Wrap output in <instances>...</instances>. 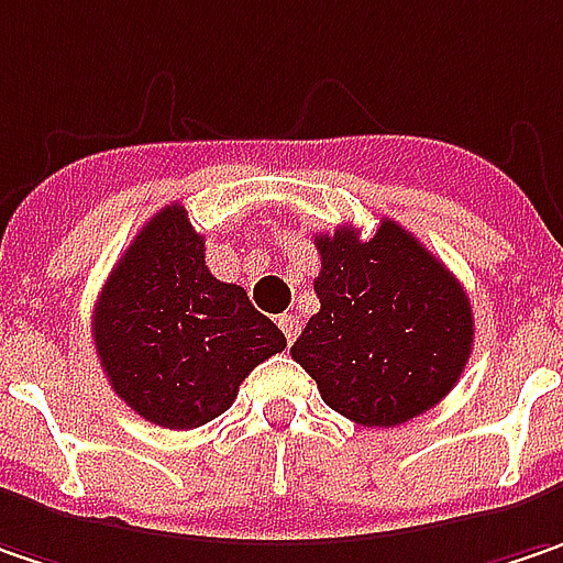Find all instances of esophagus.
<instances>
[{
    "mask_svg": "<svg viewBox=\"0 0 563 563\" xmlns=\"http://www.w3.org/2000/svg\"><path fill=\"white\" fill-rule=\"evenodd\" d=\"M277 324H280L286 343H296V336H299V314H280Z\"/></svg>",
    "mask_w": 563,
    "mask_h": 563,
    "instance_id": "1",
    "label": "esophagus"
}]
</instances>
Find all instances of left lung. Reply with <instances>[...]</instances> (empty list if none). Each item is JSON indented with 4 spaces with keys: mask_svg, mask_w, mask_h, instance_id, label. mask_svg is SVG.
Here are the masks:
<instances>
[{
    "mask_svg": "<svg viewBox=\"0 0 563 563\" xmlns=\"http://www.w3.org/2000/svg\"><path fill=\"white\" fill-rule=\"evenodd\" d=\"M318 314L292 343L321 400L355 426L394 428L453 390L473 353V308L451 271L394 220L314 235Z\"/></svg>",
    "mask_w": 563,
    "mask_h": 563,
    "instance_id": "obj_1",
    "label": "left lung"
}]
</instances>
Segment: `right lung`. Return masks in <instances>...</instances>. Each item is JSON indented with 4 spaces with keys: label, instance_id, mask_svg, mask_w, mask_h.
Masks as SVG:
<instances>
[{
    "label": "right lung",
    "instance_id": "add662e5",
    "mask_svg": "<svg viewBox=\"0 0 563 563\" xmlns=\"http://www.w3.org/2000/svg\"><path fill=\"white\" fill-rule=\"evenodd\" d=\"M93 346L110 387L163 428H198L233 406L239 384L286 336L242 286L205 264V235L169 205L132 239L93 308Z\"/></svg>",
    "mask_w": 563,
    "mask_h": 563
}]
</instances>
